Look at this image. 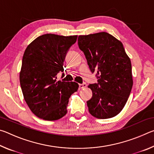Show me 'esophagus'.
<instances>
[{
	"label": "esophagus",
	"mask_w": 154,
	"mask_h": 154,
	"mask_svg": "<svg viewBox=\"0 0 154 154\" xmlns=\"http://www.w3.org/2000/svg\"><path fill=\"white\" fill-rule=\"evenodd\" d=\"M79 89H83V88H86L87 84H86V83H82V84H79Z\"/></svg>",
	"instance_id": "esophagus-1"
}]
</instances>
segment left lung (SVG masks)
Listing matches in <instances>:
<instances>
[{
  "instance_id": "8db88e82",
  "label": "left lung",
  "mask_w": 154,
  "mask_h": 154,
  "mask_svg": "<svg viewBox=\"0 0 154 154\" xmlns=\"http://www.w3.org/2000/svg\"><path fill=\"white\" fill-rule=\"evenodd\" d=\"M78 45L91 72H97L98 83L88 86L92 91L88 111L98 119L113 118L124 107L133 85L131 61L123 44L101 32L79 36Z\"/></svg>"
}]
</instances>
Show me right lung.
Segmentation results:
<instances>
[{"label": "right lung", "mask_w": 154, "mask_h": 154, "mask_svg": "<svg viewBox=\"0 0 154 154\" xmlns=\"http://www.w3.org/2000/svg\"><path fill=\"white\" fill-rule=\"evenodd\" d=\"M77 38V35L45 34L35 38L24 51L20 72L23 96L31 111L44 120L64 117L70 96L79 88L77 83L58 81L56 77L64 71L65 56Z\"/></svg>", "instance_id": "obj_1"}]
</instances>
